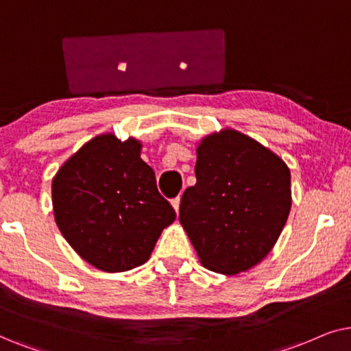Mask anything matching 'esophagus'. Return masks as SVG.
Returning a JSON list of instances; mask_svg holds the SVG:
<instances>
[{
    "label": "esophagus",
    "mask_w": 351,
    "mask_h": 351,
    "mask_svg": "<svg viewBox=\"0 0 351 351\" xmlns=\"http://www.w3.org/2000/svg\"><path fill=\"white\" fill-rule=\"evenodd\" d=\"M180 202H181V199H180V197H176V199H173V200H171V205H173V208H175V212H176V213L180 212Z\"/></svg>",
    "instance_id": "34e87169"
}]
</instances>
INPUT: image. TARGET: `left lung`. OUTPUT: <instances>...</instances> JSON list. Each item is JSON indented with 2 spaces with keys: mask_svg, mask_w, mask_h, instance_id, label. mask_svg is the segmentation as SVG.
<instances>
[{
  "mask_svg": "<svg viewBox=\"0 0 351 351\" xmlns=\"http://www.w3.org/2000/svg\"><path fill=\"white\" fill-rule=\"evenodd\" d=\"M195 180L180 223L200 263L234 276L258 265L281 236L292 207L291 170L254 138L232 128L200 139Z\"/></svg>",
  "mask_w": 351,
  "mask_h": 351,
  "instance_id": "left-lung-1",
  "label": "left lung"
}]
</instances>
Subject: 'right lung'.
Returning a JSON list of instances; mask_svg holds the SVG:
<instances>
[{
  "label": "right lung",
  "mask_w": 351,
  "mask_h": 351,
  "mask_svg": "<svg viewBox=\"0 0 351 351\" xmlns=\"http://www.w3.org/2000/svg\"><path fill=\"white\" fill-rule=\"evenodd\" d=\"M141 149L134 138L99 134L53 178L56 224L83 260L106 273L146 263L162 231L176 219Z\"/></svg>",
  "instance_id": "add662e5"
}]
</instances>
